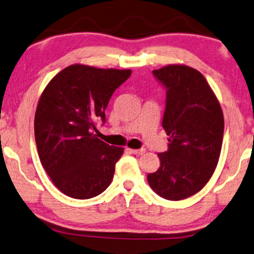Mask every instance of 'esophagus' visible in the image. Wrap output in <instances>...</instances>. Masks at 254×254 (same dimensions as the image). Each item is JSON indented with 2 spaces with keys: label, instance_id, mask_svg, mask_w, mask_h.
Returning a JSON list of instances; mask_svg holds the SVG:
<instances>
[{
  "label": "esophagus",
  "instance_id": "34e87169",
  "mask_svg": "<svg viewBox=\"0 0 254 254\" xmlns=\"http://www.w3.org/2000/svg\"><path fill=\"white\" fill-rule=\"evenodd\" d=\"M130 152L133 155H137V156H139V155H143L145 152V149L142 148V149H130Z\"/></svg>",
  "mask_w": 254,
  "mask_h": 254
}]
</instances>
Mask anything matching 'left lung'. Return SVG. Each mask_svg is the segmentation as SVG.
I'll list each match as a JSON object with an SVG mask.
<instances>
[{
    "label": "left lung",
    "instance_id": "1",
    "mask_svg": "<svg viewBox=\"0 0 254 254\" xmlns=\"http://www.w3.org/2000/svg\"><path fill=\"white\" fill-rule=\"evenodd\" d=\"M152 74L166 88L162 127L169 144L167 151L158 154L161 166L148 174V182L161 197L183 200L200 191L214 173L224 137V115L196 69L168 65Z\"/></svg>",
    "mask_w": 254,
    "mask_h": 254
}]
</instances>
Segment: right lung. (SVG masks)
<instances>
[{"instance_id": "obj_1", "label": "right lung", "mask_w": 254, "mask_h": 254, "mask_svg": "<svg viewBox=\"0 0 254 254\" xmlns=\"http://www.w3.org/2000/svg\"><path fill=\"white\" fill-rule=\"evenodd\" d=\"M131 69L71 65L46 86L34 119L39 157L56 187L79 200L102 194L114 179L123 148L97 138L110 98Z\"/></svg>"}]
</instances>
